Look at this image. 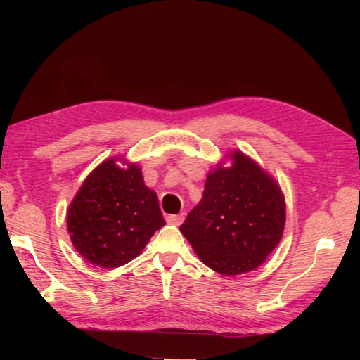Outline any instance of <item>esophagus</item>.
<instances>
[{"label": "esophagus", "instance_id": "1", "mask_svg": "<svg viewBox=\"0 0 360 360\" xmlns=\"http://www.w3.org/2000/svg\"><path fill=\"white\" fill-rule=\"evenodd\" d=\"M184 221V213L180 214H168L167 216V222L172 225H180Z\"/></svg>", "mask_w": 360, "mask_h": 360}]
</instances>
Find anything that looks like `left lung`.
I'll list each match as a JSON object with an SVG mask.
<instances>
[{"label":"left lung","mask_w":360,"mask_h":360,"mask_svg":"<svg viewBox=\"0 0 360 360\" xmlns=\"http://www.w3.org/2000/svg\"><path fill=\"white\" fill-rule=\"evenodd\" d=\"M207 176L201 202L180 225L202 263L225 276L264 263L279 243L285 202L274 179L243 153Z\"/></svg>","instance_id":"8db88e82"}]
</instances>
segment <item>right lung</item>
Listing matches in <instances>:
<instances>
[{"mask_svg":"<svg viewBox=\"0 0 360 360\" xmlns=\"http://www.w3.org/2000/svg\"><path fill=\"white\" fill-rule=\"evenodd\" d=\"M163 225L158 195L146 186L141 169H123L114 159L86 177L68 212L73 246L103 269L132 261Z\"/></svg>","mask_w":360,"mask_h":360,"instance_id":"obj_1","label":"right lung"}]
</instances>
